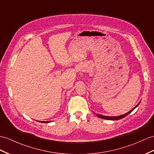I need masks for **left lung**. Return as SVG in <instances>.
I'll list each match as a JSON object with an SVG mask.
<instances>
[{
  "mask_svg": "<svg viewBox=\"0 0 154 154\" xmlns=\"http://www.w3.org/2000/svg\"><path fill=\"white\" fill-rule=\"evenodd\" d=\"M139 103H138L137 105L134 107L133 109H132L131 110H130L129 112H127V113L123 114V115H122V116H103V115H100V114H97V116H98V117L102 118V119H108V120H118V119H122L123 118H125V116H127L128 114H129L131 112H132L134 108H136V107H137V106L139 104Z\"/></svg>",
  "mask_w": 154,
  "mask_h": 154,
  "instance_id": "1",
  "label": "left lung"
}]
</instances>
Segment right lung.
<instances>
[{
  "mask_svg": "<svg viewBox=\"0 0 154 154\" xmlns=\"http://www.w3.org/2000/svg\"><path fill=\"white\" fill-rule=\"evenodd\" d=\"M42 122V123H49V122Z\"/></svg>",
  "mask_w": 154,
  "mask_h": 154,
  "instance_id": "1",
  "label": "right lung"
}]
</instances>
